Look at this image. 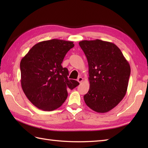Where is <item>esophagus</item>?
<instances>
[{"label":"esophagus","mask_w":148,"mask_h":148,"mask_svg":"<svg viewBox=\"0 0 148 148\" xmlns=\"http://www.w3.org/2000/svg\"><path fill=\"white\" fill-rule=\"evenodd\" d=\"M83 81V78L82 77H78L77 81H78V82H79V83H81V82H82Z\"/></svg>","instance_id":"esophagus-1"}]
</instances>
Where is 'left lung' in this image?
Here are the masks:
<instances>
[{
	"instance_id": "1",
	"label": "left lung",
	"mask_w": 148,
	"mask_h": 148,
	"mask_svg": "<svg viewBox=\"0 0 148 148\" xmlns=\"http://www.w3.org/2000/svg\"><path fill=\"white\" fill-rule=\"evenodd\" d=\"M79 45L88 64L90 89L84 102L95 112L111 111L126 95L129 63L114 43L96 39L81 40Z\"/></svg>"
}]
</instances>
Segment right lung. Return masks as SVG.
<instances>
[{
    "instance_id": "add662e5",
    "label": "right lung",
    "mask_w": 148,
    "mask_h": 148,
    "mask_svg": "<svg viewBox=\"0 0 148 148\" xmlns=\"http://www.w3.org/2000/svg\"><path fill=\"white\" fill-rule=\"evenodd\" d=\"M74 45L53 39L38 42L20 62L21 84L23 92L37 108L51 111L60 108L68 96L67 90L79 84L69 79V71L62 63Z\"/></svg>"
}]
</instances>
